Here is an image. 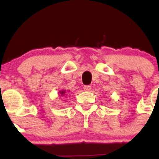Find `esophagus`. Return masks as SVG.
<instances>
[{
  "label": "esophagus",
  "mask_w": 159,
  "mask_h": 159,
  "mask_svg": "<svg viewBox=\"0 0 159 159\" xmlns=\"http://www.w3.org/2000/svg\"><path fill=\"white\" fill-rule=\"evenodd\" d=\"M84 90L85 91H90L91 90V86H90V85L84 86Z\"/></svg>",
  "instance_id": "obj_1"
}]
</instances>
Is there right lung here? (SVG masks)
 <instances>
[{
  "instance_id": "1",
  "label": "right lung",
  "mask_w": 159,
  "mask_h": 159,
  "mask_svg": "<svg viewBox=\"0 0 159 159\" xmlns=\"http://www.w3.org/2000/svg\"><path fill=\"white\" fill-rule=\"evenodd\" d=\"M66 93V90H61L59 92V94L61 95V96H63V95H65Z\"/></svg>"
}]
</instances>
